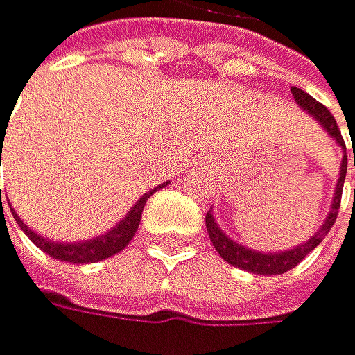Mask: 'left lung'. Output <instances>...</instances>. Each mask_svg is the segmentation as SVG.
Returning <instances> with one entry per match:
<instances>
[{"label":"left lung","instance_id":"1","mask_svg":"<svg viewBox=\"0 0 355 355\" xmlns=\"http://www.w3.org/2000/svg\"><path fill=\"white\" fill-rule=\"evenodd\" d=\"M293 91V96L297 100V104L301 106L303 111H306L314 122H318L331 139H334L340 148H343V161H340V172H338V181H336V187H334V196H331V205H329V211L325 216V220L321 223L312 236L301 242L299 246H293V249H286V251H275V253H264V251H255V249H249V246H244L236 240H231L227 233L220 229V225L216 223L214 218V211L209 209L207 216H205V225H207V233H209V240L214 244V249L218 251L227 264L236 266V268H242V270H249L253 275H282L290 268H295L299 261L310 255L318 244L323 242V238L329 233V229L334 227L336 223V216H338V209H340V196H343V183H345V174H347V150H345V141H343V135L338 130V124L334 115H331L321 102H316L312 96H308L306 91H301L297 87L290 89ZM354 166H355V148H354ZM355 198V196H354Z\"/></svg>","mask_w":355,"mask_h":355}]
</instances>
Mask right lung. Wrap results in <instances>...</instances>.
<instances>
[{"label": "right lung", "mask_w": 355, "mask_h": 355, "mask_svg": "<svg viewBox=\"0 0 355 355\" xmlns=\"http://www.w3.org/2000/svg\"><path fill=\"white\" fill-rule=\"evenodd\" d=\"M166 185H168V183H161V185H157L155 189H150V192H146L137 202L132 205L130 211H128L113 229H109V231L102 233V236H98V238L80 240V242H54V240H47V238L39 236L37 231H32V229L17 216V211L12 209V205H10V202H8V205H10V211H12V216H15L17 225L21 227V231H24L26 236H28L34 244H37L43 253H47L49 257H54V259H60V261H71V264H94V261H102V259H106V257H113V255H117L122 249H126V246L130 244V240H132V236H135V233H137V229H139L141 211H144L146 200L150 198V196L157 192V189L166 187Z\"/></svg>", "instance_id": "right-lung-1"}]
</instances>
